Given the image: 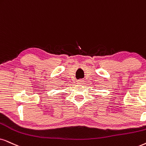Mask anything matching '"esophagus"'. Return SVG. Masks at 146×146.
I'll use <instances>...</instances> for the list:
<instances>
[{
    "label": "esophagus",
    "instance_id": "34e87169",
    "mask_svg": "<svg viewBox=\"0 0 146 146\" xmlns=\"http://www.w3.org/2000/svg\"><path fill=\"white\" fill-rule=\"evenodd\" d=\"M77 83H78L79 84H82L83 82H84V80L83 79H79V80H77Z\"/></svg>",
    "mask_w": 146,
    "mask_h": 146
}]
</instances>
